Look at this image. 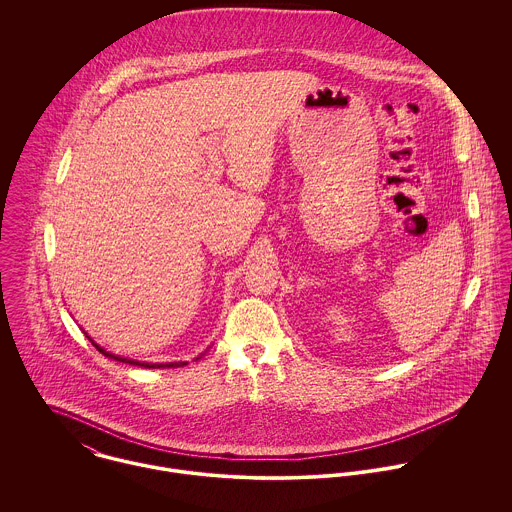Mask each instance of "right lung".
Instances as JSON below:
<instances>
[{"mask_svg":"<svg viewBox=\"0 0 512 512\" xmlns=\"http://www.w3.org/2000/svg\"><path fill=\"white\" fill-rule=\"evenodd\" d=\"M86 337H88V333H84ZM90 339V337H88ZM90 343L104 355V357H108V359H114V361H118V363H126V365H134V366H144V368H175V366H185L189 365V363H146V361H136V359H126V357H120V355H114V353H108L106 349H102L98 343H94L92 339H90ZM205 353H201L197 359H201Z\"/></svg>","mask_w":512,"mask_h":512,"instance_id":"add662e5","label":"right lung"}]
</instances>
